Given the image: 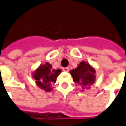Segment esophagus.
<instances>
[{
	"label": "esophagus",
	"instance_id": "1",
	"mask_svg": "<svg viewBox=\"0 0 126 126\" xmlns=\"http://www.w3.org/2000/svg\"><path fill=\"white\" fill-rule=\"evenodd\" d=\"M62 70L64 71H66V72H67V71H69V67H64V68H63Z\"/></svg>",
	"mask_w": 126,
	"mask_h": 126
}]
</instances>
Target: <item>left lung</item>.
<instances>
[{"label":"left lung","instance_id":"1","mask_svg":"<svg viewBox=\"0 0 126 126\" xmlns=\"http://www.w3.org/2000/svg\"><path fill=\"white\" fill-rule=\"evenodd\" d=\"M95 72V69L92 68L88 63L82 62L75 69H73L70 73L73 77V80L85 89L94 83Z\"/></svg>","mask_w":126,"mask_h":126}]
</instances>
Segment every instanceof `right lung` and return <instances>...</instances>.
Instances as JSON below:
<instances>
[{"label":"right lung","mask_w":126,"mask_h":126,"mask_svg":"<svg viewBox=\"0 0 126 126\" xmlns=\"http://www.w3.org/2000/svg\"><path fill=\"white\" fill-rule=\"evenodd\" d=\"M60 72V69H52V65L46 62L45 64L40 66L35 71L33 74V77L36 80V84L39 87L46 92H50L52 90L50 85L53 82L55 83L56 82L57 77Z\"/></svg>","instance_id":"right-lung-1"}]
</instances>
